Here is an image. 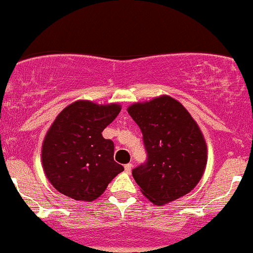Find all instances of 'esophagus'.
I'll list each match as a JSON object with an SVG mask.
<instances>
[{
    "label": "esophagus",
    "mask_w": 253,
    "mask_h": 253,
    "mask_svg": "<svg viewBox=\"0 0 253 253\" xmlns=\"http://www.w3.org/2000/svg\"><path fill=\"white\" fill-rule=\"evenodd\" d=\"M124 169H126V173H130V172H131V169H132V165L131 164H126V166H124Z\"/></svg>",
    "instance_id": "esophagus-1"
}]
</instances>
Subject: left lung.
<instances>
[{"mask_svg": "<svg viewBox=\"0 0 253 253\" xmlns=\"http://www.w3.org/2000/svg\"><path fill=\"white\" fill-rule=\"evenodd\" d=\"M142 132L147 161L132 169L142 194L154 204L186 196L206 171L207 144L186 108L169 96H160L127 108Z\"/></svg>", "mask_w": 253, "mask_h": 253, "instance_id": "1", "label": "left lung"}]
</instances>
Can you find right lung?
Here are the masks:
<instances>
[{
	"instance_id": "right-lung-1",
	"label": "right lung",
	"mask_w": 253,
	"mask_h": 253,
	"mask_svg": "<svg viewBox=\"0 0 253 253\" xmlns=\"http://www.w3.org/2000/svg\"><path fill=\"white\" fill-rule=\"evenodd\" d=\"M121 109L117 103L76 101L60 112L42 146V169L56 191L75 201L92 202L124 171L113 159V141L102 136Z\"/></svg>"
}]
</instances>
